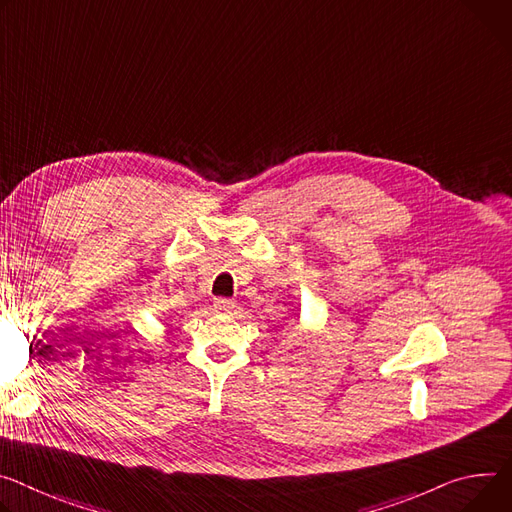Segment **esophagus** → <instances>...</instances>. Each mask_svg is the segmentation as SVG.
Instances as JSON below:
<instances>
[{
  "label": "esophagus",
  "instance_id": "esophagus-1",
  "mask_svg": "<svg viewBox=\"0 0 512 512\" xmlns=\"http://www.w3.org/2000/svg\"><path fill=\"white\" fill-rule=\"evenodd\" d=\"M235 302L232 300H228V298H216V302H214V310L216 312H226V314H230L232 310H235Z\"/></svg>",
  "mask_w": 512,
  "mask_h": 512
}]
</instances>
